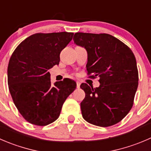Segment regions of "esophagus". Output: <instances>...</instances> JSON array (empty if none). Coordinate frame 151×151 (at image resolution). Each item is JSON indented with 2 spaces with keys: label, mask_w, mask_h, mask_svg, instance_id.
Wrapping results in <instances>:
<instances>
[{
  "label": "esophagus",
  "mask_w": 151,
  "mask_h": 151,
  "mask_svg": "<svg viewBox=\"0 0 151 151\" xmlns=\"http://www.w3.org/2000/svg\"><path fill=\"white\" fill-rule=\"evenodd\" d=\"M80 82L77 81V88H80Z\"/></svg>",
  "instance_id": "esophagus-1"
}]
</instances>
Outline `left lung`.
<instances>
[{
  "instance_id": "obj_1",
  "label": "left lung",
  "mask_w": 151,
  "mask_h": 151,
  "mask_svg": "<svg viewBox=\"0 0 151 151\" xmlns=\"http://www.w3.org/2000/svg\"><path fill=\"white\" fill-rule=\"evenodd\" d=\"M73 40L87 50L88 77H99L100 83L96 88L86 83L80 85L86 93L80 103L83 117L100 127L118 123L132 108L138 87L134 53L127 45L108 34L77 32Z\"/></svg>"
}]
</instances>
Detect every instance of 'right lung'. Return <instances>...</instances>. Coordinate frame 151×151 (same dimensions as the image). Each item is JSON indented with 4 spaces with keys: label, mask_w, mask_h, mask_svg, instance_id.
I'll use <instances>...</instances> for the list:
<instances>
[{
    "label": "right lung",
    "mask_w": 151,
    "mask_h": 151,
    "mask_svg": "<svg viewBox=\"0 0 151 151\" xmlns=\"http://www.w3.org/2000/svg\"><path fill=\"white\" fill-rule=\"evenodd\" d=\"M72 32L36 33L17 46L8 65V85L16 108L29 123L45 126L55 122L62 106L75 90L68 78L52 84L49 70L60 63L61 51Z\"/></svg>",
    "instance_id": "right-lung-1"
}]
</instances>
